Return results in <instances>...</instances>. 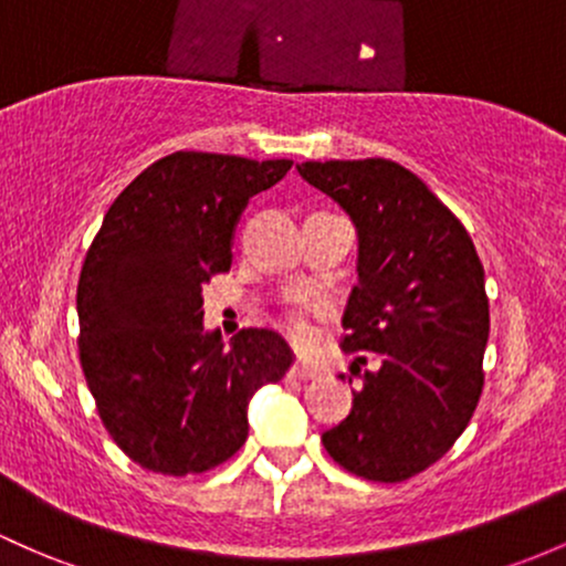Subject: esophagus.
Returning <instances> with one entry per match:
<instances>
[{
    "mask_svg": "<svg viewBox=\"0 0 566 566\" xmlns=\"http://www.w3.org/2000/svg\"><path fill=\"white\" fill-rule=\"evenodd\" d=\"M316 374H319V370H316L314 365H308L306 359H297V363L293 365V376H297V378H316Z\"/></svg>",
    "mask_w": 566,
    "mask_h": 566,
    "instance_id": "obj_1",
    "label": "esophagus"
}]
</instances>
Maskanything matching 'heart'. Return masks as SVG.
<instances>
[{
    "label": "heart",
    "instance_id": "b5f03b06",
    "mask_svg": "<svg viewBox=\"0 0 566 566\" xmlns=\"http://www.w3.org/2000/svg\"><path fill=\"white\" fill-rule=\"evenodd\" d=\"M316 316H322L319 303H308V306H301V308H295V312H290V316H287L290 333H293L297 340H303V344H306V340H312Z\"/></svg>",
    "mask_w": 566,
    "mask_h": 566
}]
</instances>
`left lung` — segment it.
Here are the masks:
<instances>
[{
	"label": "left lung",
	"instance_id": "1",
	"mask_svg": "<svg viewBox=\"0 0 566 566\" xmlns=\"http://www.w3.org/2000/svg\"><path fill=\"white\" fill-rule=\"evenodd\" d=\"M297 171L346 209L359 235L340 346L363 389L322 443L354 475L408 481L457 443L481 400V258L457 214L395 160H306Z\"/></svg>",
	"mask_w": 566,
	"mask_h": 566
}]
</instances>
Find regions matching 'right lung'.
Wrapping results in <instances>:
<instances>
[{"label": "right lung", "mask_w": 566, "mask_h": 566, "mask_svg": "<svg viewBox=\"0 0 566 566\" xmlns=\"http://www.w3.org/2000/svg\"><path fill=\"white\" fill-rule=\"evenodd\" d=\"M293 160L179 150L147 166L104 214L77 282L80 365L96 411L132 462L196 475L244 446L247 406L293 352L247 327L203 333V287L231 269L247 201Z\"/></svg>", "instance_id": "obj_1"}]
</instances>
